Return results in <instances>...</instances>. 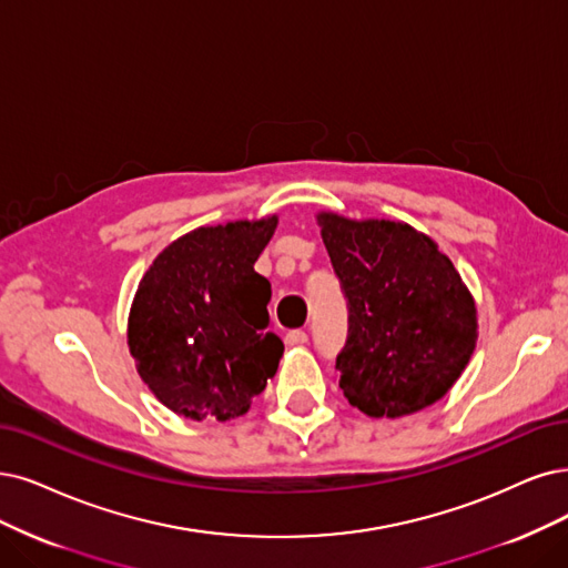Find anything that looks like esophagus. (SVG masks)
<instances>
[{
    "mask_svg": "<svg viewBox=\"0 0 568 568\" xmlns=\"http://www.w3.org/2000/svg\"><path fill=\"white\" fill-rule=\"evenodd\" d=\"M308 342V334L304 329H290L285 334V344L287 346H304Z\"/></svg>",
    "mask_w": 568,
    "mask_h": 568,
    "instance_id": "esophagus-1",
    "label": "esophagus"
}]
</instances>
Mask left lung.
I'll return each instance as SVG.
<instances>
[{
	"mask_svg": "<svg viewBox=\"0 0 568 568\" xmlns=\"http://www.w3.org/2000/svg\"><path fill=\"white\" fill-rule=\"evenodd\" d=\"M316 220L348 300V342L337 355L346 400L374 418L430 407L475 351L470 290L437 243L405 222Z\"/></svg>",
	"mask_w": 568,
	"mask_h": 568,
	"instance_id": "left-lung-1",
	"label": "left lung"
}]
</instances>
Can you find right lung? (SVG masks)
<instances>
[{
    "mask_svg": "<svg viewBox=\"0 0 568 568\" xmlns=\"http://www.w3.org/2000/svg\"><path fill=\"white\" fill-rule=\"evenodd\" d=\"M278 215L199 226L163 247L129 313V348L156 400L184 418L229 422L278 369L271 283L255 262Z\"/></svg>",
    "mask_w": 568,
    "mask_h": 568,
    "instance_id": "1",
    "label": "right lung"
}]
</instances>
